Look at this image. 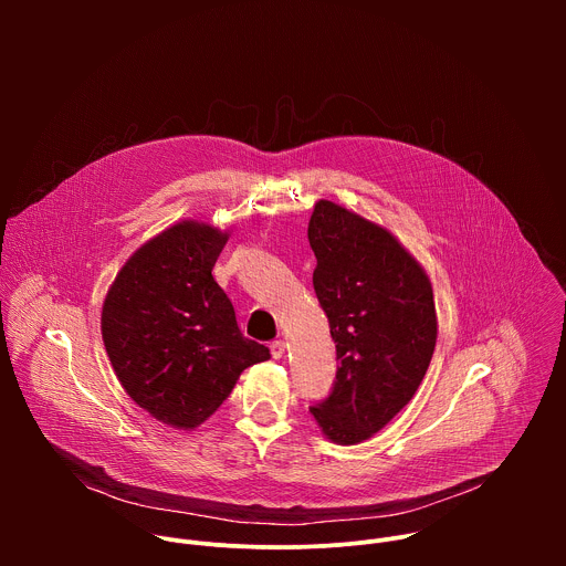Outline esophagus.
I'll return each mask as SVG.
<instances>
[{
  "mask_svg": "<svg viewBox=\"0 0 566 566\" xmlns=\"http://www.w3.org/2000/svg\"><path fill=\"white\" fill-rule=\"evenodd\" d=\"M271 354H273L275 360L284 358V354H286V343H284V340H273V343H271Z\"/></svg>",
  "mask_w": 566,
  "mask_h": 566,
  "instance_id": "esophagus-1",
  "label": "esophagus"
}]
</instances>
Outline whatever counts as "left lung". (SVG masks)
I'll use <instances>...</instances> for the list:
<instances>
[{
	"label": "left lung",
	"mask_w": 566,
	"mask_h": 566,
	"mask_svg": "<svg viewBox=\"0 0 566 566\" xmlns=\"http://www.w3.org/2000/svg\"><path fill=\"white\" fill-rule=\"evenodd\" d=\"M308 244L340 360L334 391L311 415L332 443L356 446L408 406L430 367L439 332L432 282L387 228L327 199L313 208Z\"/></svg>",
	"instance_id": "left-lung-1"
}]
</instances>
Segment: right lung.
<instances>
[{"instance_id":"right-lung-1","label":"right lung","mask_w":566,"mask_h":566,"mask_svg":"<svg viewBox=\"0 0 566 566\" xmlns=\"http://www.w3.org/2000/svg\"><path fill=\"white\" fill-rule=\"evenodd\" d=\"M228 230L184 219L147 239L114 277L101 311L103 343L129 398L156 421L195 430L241 371L271 358L244 338L212 277Z\"/></svg>"}]
</instances>
